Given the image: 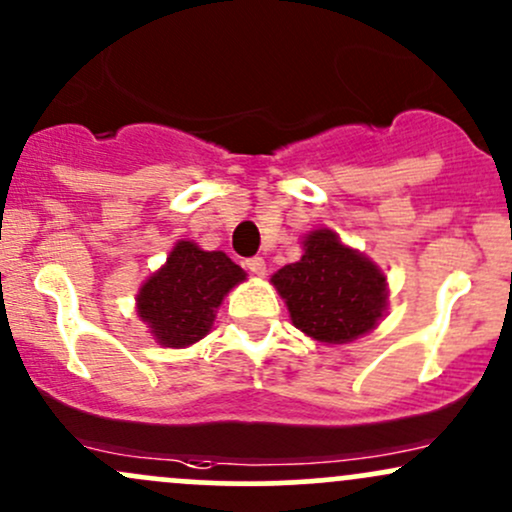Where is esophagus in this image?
<instances>
[{
  "instance_id": "esophagus-1",
  "label": "esophagus",
  "mask_w": 512,
  "mask_h": 512,
  "mask_svg": "<svg viewBox=\"0 0 512 512\" xmlns=\"http://www.w3.org/2000/svg\"><path fill=\"white\" fill-rule=\"evenodd\" d=\"M244 268H246V271H249V273H254V276H263V273H266V261H263L261 256L246 258Z\"/></svg>"
}]
</instances>
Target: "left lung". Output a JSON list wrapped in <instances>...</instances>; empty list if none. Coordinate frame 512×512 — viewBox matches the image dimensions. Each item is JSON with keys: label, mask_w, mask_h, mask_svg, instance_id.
I'll use <instances>...</instances> for the list:
<instances>
[{"label": "left lung", "mask_w": 512, "mask_h": 512, "mask_svg": "<svg viewBox=\"0 0 512 512\" xmlns=\"http://www.w3.org/2000/svg\"><path fill=\"white\" fill-rule=\"evenodd\" d=\"M271 280L295 327L317 342H351L371 332L386 310V276L329 229L307 236L300 261Z\"/></svg>", "instance_id": "obj_1"}]
</instances>
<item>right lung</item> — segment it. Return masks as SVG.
Segmentation results:
<instances>
[{
	"label": "right lung",
	"instance_id": "1",
	"mask_svg": "<svg viewBox=\"0 0 512 512\" xmlns=\"http://www.w3.org/2000/svg\"><path fill=\"white\" fill-rule=\"evenodd\" d=\"M244 278L241 266L222 251L178 241L166 266L141 288L139 317L163 346H190L210 332L214 310Z\"/></svg>",
	"mask_w": 512,
	"mask_h": 512
}]
</instances>
